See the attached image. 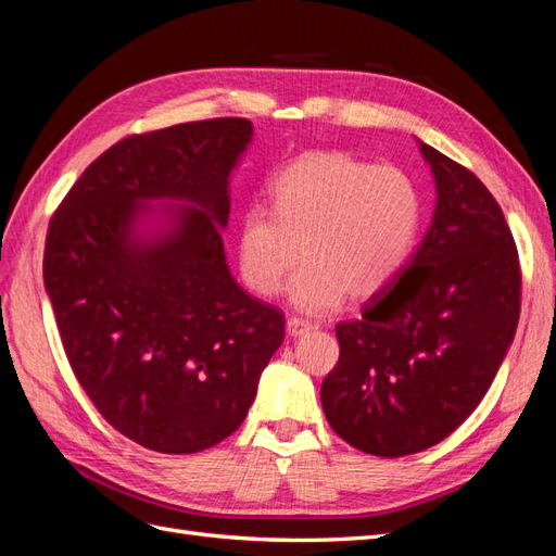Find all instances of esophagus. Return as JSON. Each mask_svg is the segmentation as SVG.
<instances>
[{
    "mask_svg": "<svg viewBox=\"0 0 556 556\" xmlns=\"http://www.w3.org/2000/svg\"><path fill=\"white\" fill-rule=\"evenodd\" d=\"M311 329H315V325L308 323V319H301V317H290V319H288V331H290V336H304V333H308Z\"/></svg>",
    "mask_w": 556,
    "mask_h": 556,
    "instance_id": "obj_1",
    "label": "esophagus"
}]
</instances>
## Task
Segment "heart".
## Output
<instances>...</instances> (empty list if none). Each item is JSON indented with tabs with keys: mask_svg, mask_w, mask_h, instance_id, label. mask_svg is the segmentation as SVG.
<instances>
[{
	"mask_svg": "<svg viewBox=\"0 0 556 556\" xmlns=\"http://www.w3.org/2000/svg\"><path fill=\"white\" fill-rule=\"evenodd\" d=\"M271 208L250 206L239 225V268L248 288L274 296L290 282L292 304L336 308L345 294L382 292L410 260L422 197L396 166H376L341 150H313L271 180Z\"/></svg>",
	"mask_w": 556,
	"mask_h": 556,
	"instance_id": "1",
	"label": "heart"
}]
</instances>
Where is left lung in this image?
<instances>
[{"mask_svg":"<svg viewBox=\"0 0 556 556\" xmlns=\"http://www.w3.org/2000/svg\"><path fill=\"white\" fill-rule=\"evenodd\" d=\"M435 180L425 241L359 319L336 325L319 399L331 429L376 457L422 452L478 408L515 339L521 274L501 206L466 166L419 141Z\"/></svg>","mask_w":556,"mask_h":556,"instance_id":"8db88e82","label":"left lung"}]
</instances>
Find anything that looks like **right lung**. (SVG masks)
<instances>
[{"mask_svg":"<svg viewBox=\"0 0 556 556\" xmlns=\"http://www.w3.org/2000/svg\"><path fill=\"white\" fill-rule=\"evenodd\" d=\"M250 141L245 117L134 134L50 217L43 285L66 359L106 422L148 450L225 441L285 339V315L225 260L229 176Z\"/></svg>","mask_w":556,"mask_h":556,"instance_id":"1","label":"right lung"}]
</instances>
